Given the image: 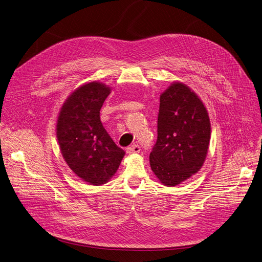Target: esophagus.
Returning a JSON list of instances; mask_svg holds the SVG:
<instances>
[{
  "instance_id": "34e87169",
  "label": "esophagus",
  "mask_w": 262,
  "mask_h": 262,
  "mask_svg": "<svg viewBox=\"0 0 262 262\" xmlns=\"http://www.w3.org/2000/svg\"><path fill=\"white\" fill-rule=\"evenodd\" d=\"M127 154L129 155H133V154H138L140 152V146L139 145H136V144H133L131 146H129L127 149H126Z\"/></svg>"
}]
</instances>
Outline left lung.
Returning a JSON list of instances; mask_svg holds the SVG:
<instances>
[{"instance_id":"1","label":"left lung","mask_w":262,"mask_h":262,"mask_svg":"<svg viewBox=\"0 0 262 262\" xmlns=\"http://www.w3.org/2000/svg\"><path fill=\"white\" fill-rule=\"evenodd\" d=\"M211 124L201 98L173 82L160 96L158 139L149 164L159 181L175 186L198 173L207 157Z\"/></svg>"}]
</instances>
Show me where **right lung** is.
Listing matches in <instances>:
<instances>
[{"instance_id":"obj_1","label":"right lung","mask_w":262,"mask_h":262,"mask_svg":"<svg viewBox=\"0 0 262 262\" xmlns=\"http://www.w3.org/2000/svg\"><path fill=\"white\" fill-rule=\"evenodd\" d=\"M111 91L101 82L86 83L67 98L57 118L56 136L64 161L92 185L106 183L125 156L100 121V108Z\"/></svg>"}]
</instances>
